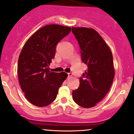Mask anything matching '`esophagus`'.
Listing matches in <instances>:
<instances>
[{
	"label": "esophagus",
	"instance_id": "esophagus-1",
	"mask_svg": "<svg viewBox=\"0 0 134 134\" xmlns=\"http://www.w3.org/2000/svg\"><path fill=\"white\" fill-rule=\"evenodd\" d=\"M71 76H72V72L68 73V77H71Z\"/></svg>",
	"mask_w": 134,
	"mask_h": 134
}]
</instances>
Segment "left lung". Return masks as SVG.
I'll return each mask as SVG.
<instances>
[{"mask_svg": "<svg viewBox=\"0 0 134 134\" xmlns=\"http://www.w3.org/2000/svg\"><path fill=\"white\" fill-rule=\"evenodd\" d=\"M79 45L82 62L87 65L72 98L81 107L95 106L106 95L114 77L113 55L102 37L93 29L72 27Z\"/></svg>", "mask_w": 134, "mask_h": 134, "instance_id": "8db88e82", "label": "left lung"}]
</instances>
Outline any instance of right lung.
<instances>
[{
    "instance_id": "right-lung-1",
    "label": "right lung",
    "mask_w": 134,
    "mask_h": 134,
    "mask_svg": "<svg viewBox=\"0 0 134 134\" xmlns=\"http://www.w3.org/2000/svg\"><path fill=\"white\" fill-rule=\"evenodd\" d=\"M71 28L48 25L35 32L22 48L18 62V74L26 99L38 107L50 104L57 98L65 72H53L49 64L55 58L56 47L70 33Z\"/></svg>"
}]
</instances>
